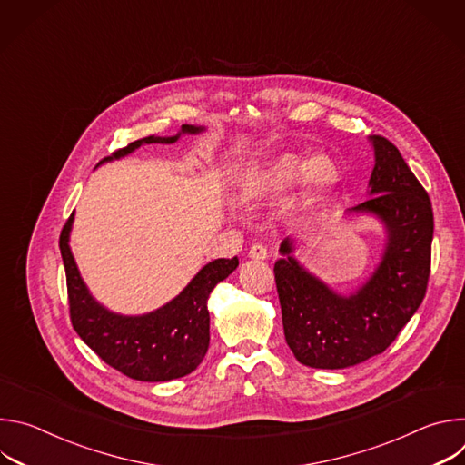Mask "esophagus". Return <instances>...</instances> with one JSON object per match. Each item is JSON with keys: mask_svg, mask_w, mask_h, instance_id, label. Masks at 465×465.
<instances>
[{"mask_svg": "<svg viewBox=\"0 0 465 465\" xmlns=\"http://www.w3.org/2000/svg\"><path fill=\"white\" fill-rule=\"evenodd\" d=\"M248 255H250L252 259H259V261H262V259H267V257H269V252H267V246H262V244H252V248H250Z\"/></svg>", "mask_w": 465, "mask_h": 465, "instance_id": "34e87169", "label": "esophagus"}]
</instances>
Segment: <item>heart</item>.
I'll return each mask as SVG.
<instances>
[{
    "label": "heart",
    "mask_w": 465,
    "mask_h": 465,
    "mask_svg": "<svg viewBox=\"0 0 465 465\" xmlns=\"http://www.w3.org/2000/svg\"><path fill=\"white\" fill-rule=\"evenodd\" d=\"M303 176H307V182H311L314 187L329 189L335 185L339 171L327 156H318L311 162H305L300 156L287 154L274 163L267 178H264V185L272 189H283L294 185Z\"/></svg>",
    "instance_id": "heart-1"
}]
</instances>
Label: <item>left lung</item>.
I'll return each instance as SVG.
<instances>
[{
    "label": "left lung",
    "mask_w": 465,
    "mask_h": 465,
    "mask_svg": "<svg viewBox=\"0 0 465 465\" xmlns=\"http://www.w3.org/2000/svg\"><path fill=\"white\" fill-rule=\"evenodd\" d=\"M371 142V196L353 210L379 215L388 244L370 282L350 298L335 294L291 257L289 239L280 246L287 257L274 264L285 341L311 368H348L382 353L427 292L434 233L430 198L391 142L382 136Z\"/></svg>",
    "instance_id": "1"
}]
</instances>
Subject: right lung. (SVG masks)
<instances>
[{
    "label": "right lung",
    "mask_w": 465,
    "mask_h": 465,
    "mask_svg": "<svg viewBox=\"0 0 465 465\" xmlns=\"http://www.w3.org/2000/svg\"><path fill=\"white\" fill-rule=\"evenodd\" d=\"M203 130L182 124V132ZM173 138H143L112 153L104 160L121 158L143 143H173ZM74 213L60 232V253L68 285L70 320L77 335L101 361L123 375L138 381L160 382L183 377L203 362L210 346L208 298L215 285L226 280L239 264L232 259H215L198 272L193 282L162 309L145 316H119L101 307L83 283L70 252V228Z\"/></svg>",
    "instance_id": "right-lung-1"
}]
</instances>
